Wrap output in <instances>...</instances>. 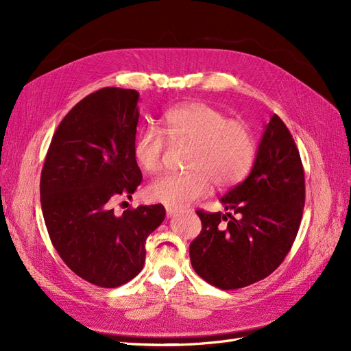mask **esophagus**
I'll list each match as a JSON object with an SVG mask.
<instances>
[{"mask_svg":"<svg viewBox=\"0 0 351 351\" xmlns=\"http://www.w3.org/2000/svg\"><path fill=\"white\" fill-rule=\"evenodd\" d=\"M165 210H167L168 217H174L176 214H178V209L173 208V206H165Z\"/></svg>","mask_w":351,"mask_h":351,"instance_id":"esophagus-1","label":"esophagus"}]
</instances>
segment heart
I'll return each mask as SVG.
<instances>
[{"label":"heart","instance_id":"heart-1","mask_svg":"<svg viewBox=\"0 0 351 351\" xmlns=\"http://www.w3.org/2000/svg\"><path fill=\"white\" fill-rule=\"evenodd\" d=\"M164 132L174 143H192L183 174H165L146 189V197L167 206L182 208L209 195L214 183L231 187L246 177L256 155V141L250 127L231 120L221 110L204 102H190L164 115ZM165 134L156 127H145L134 137L133 155L146 173L162 167Z\"/></svg>","mask_w":351,"mask_h":351}]
</instances>
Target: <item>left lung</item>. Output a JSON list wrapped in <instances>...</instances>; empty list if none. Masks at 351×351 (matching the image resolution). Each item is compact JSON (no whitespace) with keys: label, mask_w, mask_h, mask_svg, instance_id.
I'll list each match as a JSON object with an SVG mask.
<instances>
[{"label":"left lung","mask_w":351,"mask_h":351,"mask_svg":"<svg viewBox=\"0 0 351 351\" xmlns=\"http://www.w3.org/2000/svg\"><path fill=\"white\" fill-rule=\"evenodd\" d=\"M219 200L237 217L196 212L202 231L189 249L193 269L222 290L267 278L290 252L304 208L300 154L277 114L265 125L250 174Z\"/></svg>","instance_id":"8db88e82"}]
</instances>
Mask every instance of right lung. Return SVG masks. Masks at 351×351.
Instances as JSON below:
<instances>
[{"label":"right lung","instance_id":"obj_1","mask_svg":"<svg viewBox=\"0 0 351 351\" xmlns=\"http://www.w3.org/2000/svg\"><path fill=\"white\" fill-rule=\"evenodd\" d=\"M139 92L104 88L64 117L40 174V205L49 239L67 267L90 284L114 289L143 268L145 241L165 218L162 205L115 215L119 197L142 183L133 155Z\"/></svg>","mask_w":351,"mask_h":351}]
</instances>
